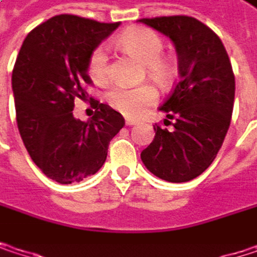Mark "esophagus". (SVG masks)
I'll return each instance as SVG.
<instances>
[{
    "label": "esophagus",
    "mask_w": 257,
    "mask_h": 257,
    "mask_svg": "<svg viewBox=\"0 0 257 257\" xmlns=\"http://www.w3.org/2000/svg\"><path fill=\"white\" fill-rule=\"evenodd\" d=\"M125 123H126V126H134V125H137V123H138V120H134V119H126V120H125Z\"/></svg>",
    "instance_id": "34e87169"
}]
</instances>
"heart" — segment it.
Returning a JSON list of instances; mask_svg holds the SVG:
<instances>
[{"mask_svg":"<svg viewBox=\"0 0 257 257\" xmlns=\"http://www.w3.org/2000/svg\"><path fill=\"white\" fill-rule=\"evenodd\" d=\"M117 46L122 52L144 64L146 71L159 84H168L174 77V67L165 58L164 40L159 34L147 28H131L117 37ZM89 74L96 83L108 80V53L104 46H98L89 56ZM158 101V90L152 84L129 87L113 86L107 93V102L125 116H140L149 105Z\"/></svg>","mask_w":257,"mask_h":257,"instance_id":"1","label":"heart"}]
</instances>
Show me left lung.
Wrapping results in <instances>:
<instances>
[{"mask_svg":"<svg viewBox=\"0 0 257 257\" xmlns=\"http://www.w3.org/2000/svg\"><path fill=\"white\" fill-rule=\"evenodd\" d=\"M140 22L170 37L179 56V80L159 107L167 113L164 123L173 129L153 126L156 135L141 152V161L156 177L184 183L211 165L229 129L235 98L231 61L217 34L195 18Z\"/></svg>","mask_w":257,"mask_h":257,"instance_id":"1","label":"left lung"}]
</instances>
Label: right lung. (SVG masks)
Segmentation results:
<instances>
[{
	"label": "right lung",
	"instance_id": "right-lung-1",
	"mask_svg": "<svg viewBox=\"0 0 257 257\" xmlns=\"http://www.w3.org/2000/svg\"><path fill=\"white\" fill-rule=\"evenodd\" d=\"M119 25L59 15L34 28L18 55L12 76L18 128L34 164L61 184L95 174L125 126L119 111L96 99L92 119L73 116L74 99L89 96L90 53Z\"/></svg>",
	"mask_w": 257,
	"mask_h": 257
}]
</instances>
